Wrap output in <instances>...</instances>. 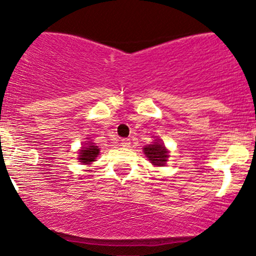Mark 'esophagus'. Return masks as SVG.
Wrapping results in <instances>:
<instances>
[{
  "mask_svg": "<svg viewBox=\"0 0 256 256\" xmlns=\"http://www.w3.org/2000/svg\"><path fill=\"white\" fill-rule=\"evenodd\" d=\"M130 138L122 140L120 146H123V148H130Z\"/></svg>",
  "mask_w": 256,
  "mask_h": 256,
  "instance_id": "1",
  "label": "esophagus"
}]
</instances>
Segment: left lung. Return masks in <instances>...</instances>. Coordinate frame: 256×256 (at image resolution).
I'll list each match as a JSON object with an SVG mask.
<instances>
[{
	"label": "left lung",
	"mask_w": 256,
	"mask_h": 256,
	"mask_svg": "<svg viewBox=\"0 0 256 256\" xmlns=\"http://www.w3.org/2000/svg\"><path fill=\"white\" fill-rule=\"evenodd\" d=\"M144 152L148 156V159L152 162V165H156V166H162L168 162L169 151L165 148L164 144L160 140H156L151 144L144 146Z\"/></svg>",
	"instance_id": "8db88e82"
}]
</instances>
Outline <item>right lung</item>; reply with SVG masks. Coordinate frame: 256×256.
<instances>
[{"instance_id":"add662e5","label":"right lung","mask_w":256,"mask_h":256,"mask_svg":"<svg viewBox=\"0 0 256 256\" xmlns=\"http://www.w3.org/2000/svg\"><path fill=\"white\" fill-rule=\"evenodd\" d=\"M98 152H100V148H98V146H96V144H92V142L87 141L86 142V146H83V148H80L78 160L86 165L91 164L92 162H94V159L97 158Z\"/></svg>"}]
</instances>
